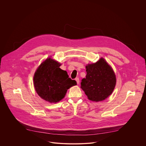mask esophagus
Listing matches in <instances>:
<instances>
[{
	"label": "esophagus",
	"mask_w": 146,
	"mask_h": 146,
	"mask_svg": "<svg viewBox=\"0 0 146 146\" xmlns=\"http://www.w3.org/2000/svg\"><path fill=\"white\" fill-rule=\"evenodd\" d=\"M76 82H77V84H78L80 83V80H79V78H76Z\"/></svg>",
	"instance_id": "esophagus-1"
}]
</instances>
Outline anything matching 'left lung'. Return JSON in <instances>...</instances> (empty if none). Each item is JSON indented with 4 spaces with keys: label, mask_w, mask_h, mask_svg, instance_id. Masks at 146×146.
<instances>
[{
    "label": "left lung",
    "mask_w": 146,
    "mask_h": 146,
    "mask_svg": "<svg viewBox=\"0 0 146 146\" xmlns=\"http://www.w3.org/2000/svg\"><path fill=\"white\" fill-rule=\"evenodd\" d=\"M86 78L82 80L81 88L88 99L99 102L112 94L116 84V77L111 66L103 57L95 63L88 64Z\"/></svg>",
    "instance_id": "8db88e82"
}]
</instances>
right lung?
Segmentation results:
<instances>
[{
  "label": "right lung",
  "instance_id": "obj_1",
  "mask_svg": "<svg viewBox=\"0 0 146 146\" xmlns=\"http://www.w3.org/2000/svg\"><path fill=\"white\" fill-rule=\"evenodd\" d=\"M62 64L50 57L37 68L33 77L34 89L40 98L50 103L63 99L68 89L76 85L75 80L69 78L68 73L60 66Z\"/></svg>",
  "mask_w": 146,
  "mask_h": 146
}]
</instances>
